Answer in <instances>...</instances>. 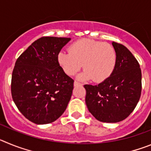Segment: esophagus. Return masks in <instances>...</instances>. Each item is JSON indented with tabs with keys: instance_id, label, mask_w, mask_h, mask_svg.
Instances as JSON below:
<instances>
[{
	"instance_id": "1",
	"label": "esophagus",
	"mask_w": 151,
	"mask_h": 151,
	"mask_svg": "<svg viewBox=\"0 0 151 151\" xmlns=\"http://www.w3.org/2000/svg\"><path fill=\"white\" fill-rule=\"evenodd\" d=\"M73 85H74V86H78V85H81V83L76 82V81H75L74 83H73Z\"/></svg>"
}]
</instances>
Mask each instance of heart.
I'll use <instances>...</instances> for the list:
<instances>
[{
    "label": "heart",
    "mask_w": 151,
    "mask_h": 151,
    "mask_svg": "<svg viewBox=\"0 0 151 151\" xmlns=\"http://www.w3.org/2000/svg\"><path fill=\"white\" fill-rule=\"evenodd\" d=\"M69 52L60 51L57 61L68 76H74L85 69L77 77L80 81L92 79L101 82L110 78L116 65V52L110 44L91 39H82L70 45Z\"/></svg>",
    "instance_id": "b5f03b06"
}]
</instances>
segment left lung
Here are the masks:
<instances>
[{
    "label": "left lung",
    "mask_w": 151,
    "mask_h": 151,
    "mask_svg": "<svg viewBox=\"0 0 151 151\" xmlns=\"http://www.w3.org/2000/svg\"><path fill=\"white\" fill-rule=\"evenodd\" d=\"M116 65L110 78L97 85H85V103L98 121H122L134 110L141 97V71L132 54L121 44L112 42Z\"/></svg>",
    "instance_id": "obj_1"
}]
</instances>
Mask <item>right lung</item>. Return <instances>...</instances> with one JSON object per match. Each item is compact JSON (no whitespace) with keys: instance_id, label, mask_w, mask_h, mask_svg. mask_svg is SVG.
I'll return each instance as SVG.
<instances>
[{"instance_id":"right-lung-1","label":"right lung","mask_w":151,"mask_h":151,"mask_svg":"<svg viewBox=\"0 0 151 151\" xmlns=\"http://www.w3.org/2000/svg\"><path fill=\"white\" fill-rule=\"evenodd\" d=\"M69 38L42 37L17 59L12 74L11 93L18 110L38 125L50 123L66 110L73 81L57 61Z\"/></svg>"}]
</instances>
